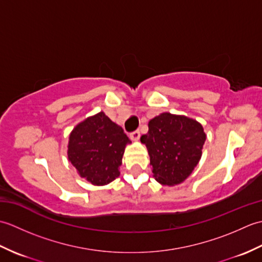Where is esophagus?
Masks as SVG:
<instances>
[{"label":"esophagus","instance_id":"obj_1","mask_svg":"<svg viewBox=\"0 0 262 262\" xmlns=\"http://www.w3.org/2000/svg\"><path fill=\"white\" fill-rule=\"evenodd\" d=\"M130 138L133 141H135V142H137L138 140H140V136H141V133H140V130H135V132H133V133H130Z\"/></svg>","mask_w":262,"mask_h":262}]
</instances>
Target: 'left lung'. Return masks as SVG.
<instances>
[{
    "label": "left lung",
    "instance_id": "1",
    "mask_svg": "<svg viewBox=\"0 0 262 262\" xmlns=\"http://www.w3.org/2000/svg\"><path fill=\"white\" fill-rule=\"evenodd\" d=\"M205 141L200 122L170 113L149 120L147 134L141 137L147 148L155 180L169 187L182 183L192 173L202 159Z\"/></svg>",
    "mask_w": 262,
    "mask_h": 262
}]
</instances>
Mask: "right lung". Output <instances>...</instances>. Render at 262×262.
I'll list each match as a JSON object with an SVG mask.
<instances>
[{"instance_id": "right-lung-1", "label": "right lung", "mask_w": 262, "mask_h": 262, "mask_svg": "<svg viewBox=\"0 0 262 262\" xmlns=\"http://www.w3.org/2000/svg\"><path fill=\"white\" fill-rule=\"evenodd\" d=\"M128 144L132 142L122 128L100 111L71 132L68 158L80 177L93 186H105L119 177Z\"/></svg>"}]
</instances>
